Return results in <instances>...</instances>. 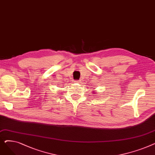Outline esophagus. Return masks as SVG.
Listing matches in <instances>:
<instances>
[{
  "label": "esophagus",
  "mask_w": 155,
  "mask_h": 155,
  "mask_svg": "<svg viewBox=\"0 0 155 155\" xmlns=\"http://www.w3.org/2000/svg\"><path fill=\"white\" fill-rule=\"evenodd\" d=\"M74 82H75V83H78V81H77V80H75Z\"/></svg>",
  "instance_id": "obj_1"
}]
</instances>
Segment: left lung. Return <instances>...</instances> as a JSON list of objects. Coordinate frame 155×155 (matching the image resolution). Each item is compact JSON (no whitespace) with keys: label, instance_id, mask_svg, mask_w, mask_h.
I'll list each match as a JSON object with an SVG mask.
<instances>
[{"label":"left lung","instance_id":"obj_1","mask_svg":"<svg viewBox=\"0 0 155 155\" xmlns=\"http://www.w3.org/2000/svg\"><path fill=\"white\" fill-rule=\"evenodd\" d=\"M94 94H95V92H94Z\"/></svg>","mask_w":155,"mask_h":155}]
</instances>
